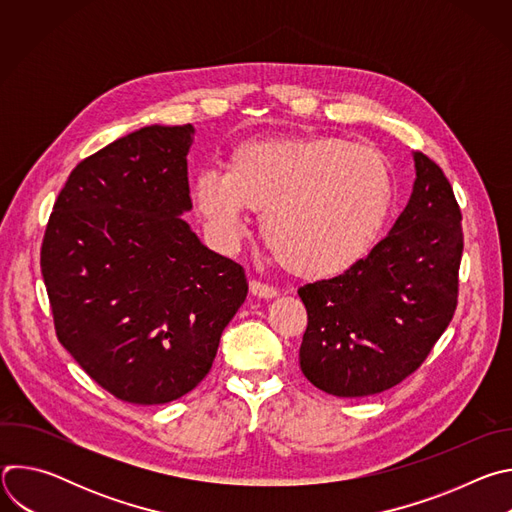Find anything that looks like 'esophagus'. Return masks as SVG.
<instances>
[{
  "instance_id": "1",
  "label": "esophagus",
  "mask_w": 512,
  "mask_h": 512,
  "mask_svg": "<svg viewBox=\"0 0 512 512\" xmlns=\"http://www.w3.org/2000/svg\"><path fill=\"white\" fill-rule=\"evenodd\" d=\"M249 291L259 300H271V298H275L279 294L275 287H271L267 283H261V281H255V279L249 283Z\"/></svg>"
}]
</instances>
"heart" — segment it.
<instances>
[{
  "label": "heart",
  "mask_w": 512,
  "mask_h": 512,
  "mask_svg": "<svg viewBox=\"0 0 512 512\" xmlns=\"http://www.w3.org/2000/svg\"><path fill=\"white\" fill-rule=\"evenodd\" d=\"M190 198L223 243H235L249 208H261V237L281 267L328 279L377 245L393 204V174L369 145L332 135L267 137L239 143L225 172L200 170Z\"/></svg>",
  "instance_id": "obj_1"
}]
</instances>
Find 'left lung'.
I'll list each match as a JSON object with an SVG mask.
<instances>
[{
  "instance_id": "1",
  "label": "left lung",
  "mask_w": 512,
  "mask_h": 512,
  "mask_svg": "<svg viewBox=\"0 0 512 512\" xmlns=\"http://www.w3.org/2000/svg\"><path fill=\"white\" fill-rule=\"evenodd\" d=\"M413 162V190L389 235L350 271L298 289L308 312L300 369L330 395L395 387L452 322L462 212L442 168L419 152Z\"/></svg>"
}]
</instances>
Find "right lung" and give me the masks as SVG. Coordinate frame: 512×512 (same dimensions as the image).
<instances>
[{
	"label": "right lung",
	"instance_id": "1",
	"mask_svg": "<svg viewBox=\"0 0 512 512\" xmlns=\"http://www.w3.org/2000/svg\"><path fill=\"white\" fill-rule=\"evenodd\" d=\"M194 127L148 125L70 172L40 267L60 344L121 401L170 403L210 371L247 298L239 263L210 251L192 210Z\"/></svg>",
	"mask_w": 512,
	"mask_h": 512
}]
</instances>
